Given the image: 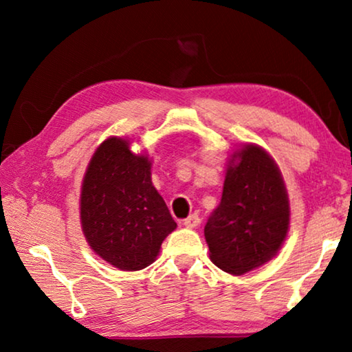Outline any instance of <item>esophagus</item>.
I'll return each instance as SVG.
<instances>
[{"label": "esophagus", "mask_w": 352, "mask_h": 352, "mask_svg": "<svg viewBox=\"0 0 352 352\" xmlns=\"http://www.w3.org/2000/svg\"><path fill=\"white\" fill-rule=\"evenodd\" d=\"M199 223H200L199 214H190L189 217L183 220V225L186 226V228H195V226H199Z\"/></svg>", "instance_id": "1"}]
</instances>
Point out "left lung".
Returning a JSON list of instances; mask_svg holds the SVG:
<instances>
[{
	"instance_id": "8db88e82",
	"label": "left lung",
	"mask_w": 352,
	"mask_h": 352,
	"mask_svg": "<svg viewBox=\"0 0 352 352\" xmlns=\"http://www.w3.org/2000/svg\"><path fill=\"white\" fill-rule=\"evenodd\" d=\"M226 170L220 204L205 225L211 261L243 275L270 261L289 230V199L281 172L264 148L248 144Z\"/></svg>"
}]
</instances>
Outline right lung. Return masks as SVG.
<instances>
[{"label":"right lung","instance_id":"obj_1","mask_svg":"<svg viewBox=\"0 0 352 352\" xmlns=\"http://www.w3.org/2000/svg\"><path fill=\"white\" fill-rule=\"evenodd\" d=\"M80 220L96 254L127 272L151 265L177 226L153 188L151 162L146 155L132 153L121 138L104 141L88 164Z\"/></svg>","mask_w":352,"mask_h":352}]
</instances>
